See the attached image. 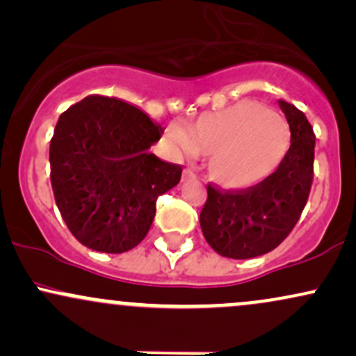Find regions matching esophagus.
Instances as JSON below:
<instances>
[{"label":"esophagus","mask_w":356,"mask_h":356,"mask_svg":"<svg viewBox=\"0 0 356 356\" xmlns=\"http://www.w3.org/2000/svg\"><path fill=\"white\" fill-rule=\"evenodd\" d=\"M195 177V172L192 169H184L182 172V179L184 181H187V179H194Z\"/></svg>","instance_id":"obj_1"}]
</instances>
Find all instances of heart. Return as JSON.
<instances>
[{"mask_svg": "<svg viewBox=\"0 0 356 356\" xmlns=\"http://www.w3.org/2000/svg\"><path fill=\"white\" fill-rule=\"evenodd\" d=\"M167 140L184 157L211 154L212 179L227 187H248L268 177L289 149L286 118L254 100L204 113L194 127L172 122Z\"/></svg>", "mask_w": 356, "mask_h": 356, "instance_id": "obj_1", "label": "heart"}]
</instances>
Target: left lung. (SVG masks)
I'll use <instances>...</instances> for the list:
<instances>
[{
  "label": "left lung",
  "instance_id": "8db88e82",
  "mask_svg": "<svg viewBox=\"0 0 356 356\" xmlns=\"http://www.w3.org/2000/svg\"><path fill=\"white\" fill-rule=\"evenodd\" d=\"M291 132L281 164L254 187L224 192L207 187L201 229L209 246L224 257L249 259L280 246L308 201L313 182L314 134L301 110L280 100Z\"/></svg>",
  "mask_w": 356,
  "mask_h": 356
}]
</instances>
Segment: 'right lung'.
Returning <instances> with one entry per match:
<instances>
[{
    "instance_id": "1",
    "label": "right lung",
    "mask_w": 356,
    "mask_h": 356,
    "mask_svg": "<svg viewBox=\"0 0 356 356\" xmlns=\"http://www.w3.org/2000/svg\"><path fill=\"white\" fill-rule=\"evenodd\" d=\"M162 134L140 108L108 97H85L61 113L50 142L51 187L83 246L118 254L145 238L157 197L182 174L150 152Z\"/></svg>"
}]
</instances>
